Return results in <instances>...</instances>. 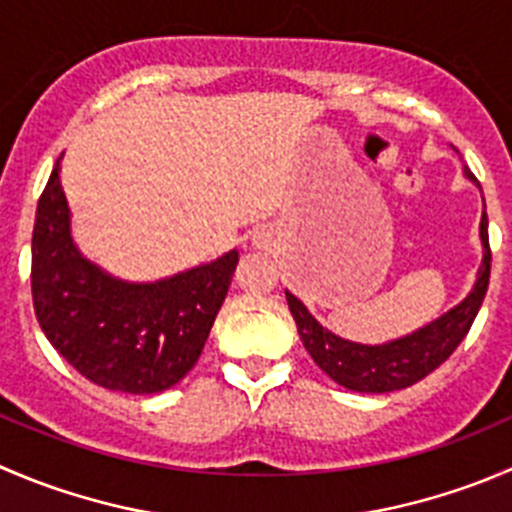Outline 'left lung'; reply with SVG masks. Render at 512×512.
Listing matches in <instances>:
<instances>
[{
    "label": "left lung",
    "mask_w": 512,
    "mask_h": 512,
    "mask_svg": "<svg viewBox=\"0 0 512 512\" xmlns=\"http://www.w3.org/2000/svg\"><path fill=\"white\" fill-rule=\"evenodd\" d=\"M465 177L478 185L470 170H465ZM480 240H483V265H480L478 280H475L470 295L430 325L420 327L400 340L385 342V345H360V342L342 340L340 335L322 327L292 292H285L302 345L310 352L315 365L327 372L337 385L355 390V393H393V390L410 388L425 375H430L435 367H440L453 355L455 347L468 335L485 300V292H488L490 242L485 212L480 220Z\"/></svg>",
    "instance_id": "8db88e82"
}]
</instances>
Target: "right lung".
<instances>
[{
    "label": "right lung",
    "instance_id": "add662e5",
    "mask_svg": "<svg viewBox=\"0 0 512 512\" xmlns=\"http://www.w3.org/2000/svg\"><path fill=\"white\" fill-rule=\"evenodd\" d=\"M59 162L37 205L32 300L54 350L107 390L152 395L195 367L230 290L237 250L157 282H124L89 262L72 240Z\"/></svg>",
    "mask_w": 512,
    "mask_h": 512
}]
</instances>
